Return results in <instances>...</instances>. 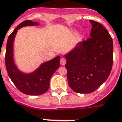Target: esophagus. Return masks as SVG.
<instances>
[{
  "mask_svg": "<svg viewBox=\"0 0 122 122\" xmlns=\"http://www.w3.org/2000/svg\"><path fill=\"white\" fill-rule=\"evenodd\" d=\"M66 59L64 58H60V64H61V65H65V64H66Z\"/></svg>",
  "mask_w": 122,
  "mask_h": 122,
  "instance_id": "obj_1",
  "label": "esophagus"
}]
</instances>
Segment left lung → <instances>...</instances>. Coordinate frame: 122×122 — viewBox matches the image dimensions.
<instances>
[{"label": "left lung", "mask_w": 122, "mask_h": 122, "mask_svg": "<svg viewBox=\"0 0 122 122\" xmlns=\"http://www.w3.org/2000/svg\"><path fill=\"white\" fill-rule=\"evenodd\" d=\"M90 23L91 37L64 55L68 85L78 93H93L105 82L112 68V38L101 23Z\"/></svg>", "instance_id": "left-lung-1"}]
</instances>
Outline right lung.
I'll use <instances>...</instances> for the list:
<instances>
[{
  "label": "right lung",
  "mask_w": 122,
  "mask_h": 122,
  "mask_svg": "<svg viewBox=\"0 0 122 122\" xmlns=\"http://www.w3.org/2000/svg\"><path fill=\"white\" fill-rule=\"evenodd\" d=\"M37 22L31 20L23 21L14 29L7 40L5 55L6 68L10 80L23 93L29 95H40L49 89L51 76L60 67V56H58L50 61L42 63L36 71L30 73L21 71L14 62V40L19 29L26 26H36Z\"/></svg>",
  "instance_id": "right-lung-1"
}]
</instances>
